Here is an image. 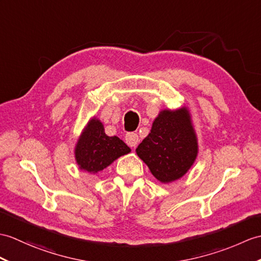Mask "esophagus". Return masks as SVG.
Listing matches in <instances>:
<instances>
[{
  "instance_id": "esophagus-1",
  "label": "esophagus",
  "mask_w": 261,
  "mask_h": 261,
  "mask_svg": "<svg viewBox=\"0 0 261 261\" xmlns=\"http://www.w3.org/2000/svg\"><path fill=\"white\" fill-rule=\"evenodd\" d=\"M125 142H126V144L129 145V147H136V145L139 142V137H138L137 133H133V132L126 133Z\"/></svg>"
}]
</instances>
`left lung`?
<instances>
[{
  "label": "left lung",
  "instance_id": "left-lung-1",
  "mask_svg": "<svg viewBox=\"0 0 261 261\" xmlns=\"http://www.w3.org/2000/svg\"><path fill=\"white\" fill-rule=\"evenodd\" d=\"M136 152L160 182L182 178L198 155V139L188 108L161 110Z\"/></svg>",
  "mask_w": 261,
  "mask_h": 261
}]
</instances>
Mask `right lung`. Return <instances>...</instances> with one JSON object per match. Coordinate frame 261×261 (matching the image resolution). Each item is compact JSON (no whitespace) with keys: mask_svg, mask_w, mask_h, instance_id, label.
Listing matches in <instances>:
<instances>
[{"mask_svg":"<svg viewBox=\"0 0 261 261\" xmlns=\"http://www.w3.org/2000/svg\"><path fill=\"white\" fill-rule=\"evenodd\" d=\"M131 149L118 137H109L99 119L89 120L77 139L74 156L79 168L89 173H98Z\"/></svg>","mask_w":261,"mask_h":261,"instance_id":"obj_1","label":"right lung"}]
</instances>
